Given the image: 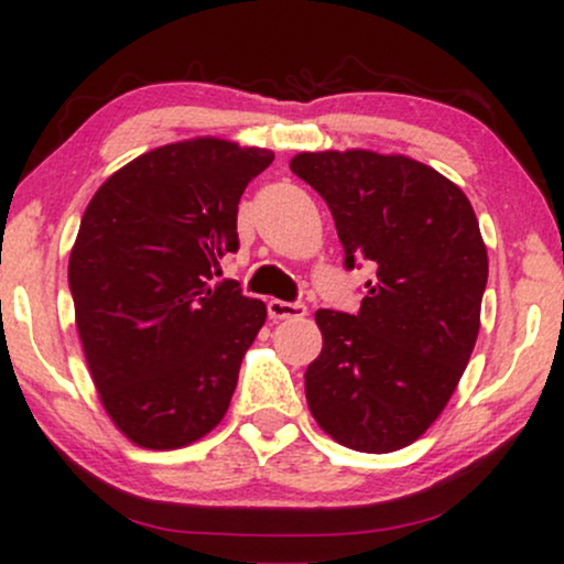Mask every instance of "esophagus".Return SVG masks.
Returning <instances> with one entry per match:
<instances>
[{
	"instance_id": "34e87169",
	"label": "esophagus",
	"mask_w": 564,
	"mask_h": 564,
	"mask_svg": "<svg viewBox=\"0 0 564 564\" xmlns=\"http://www.w3.org/2000/svg\"><path fill=\"white\" fill-rule=\"evenodd\" d=\"M270 319H302L306 306L302 302H281V299H270L268 302Z\"/></svg>"
}]
</instances>
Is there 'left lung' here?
<instances>
[{"label":"left lung","instance_id":"left-lung-1","mask_svg":"<svg viewBox=\"0 0 564 564\" xmlns=\"http://www.w3.org/2000/svg\"><path fill=\"white\" fill-rule=\"evenodd\" d=\"M291 172L333 212L345 268L369 260L358 314L319 310L306 404L329 438L389 454L444 412L479 335L487 247L469 198L404 154L302 152Z\"/></svg>","mask_w":564,"mask_h":564}]
</instances>
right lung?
Instances as JSON below:
<instances>
[{"mask_svg":"<svg viewBox=\"0 0 564 564\" xmlns=\"http://www.w3.org/2000/svg\"><path fill=\"white\" fill-rule=\"evenodd\" d=\"M273 156L216 137L175 141L112 172L85 208L69 254L74 322L131 444L191 446L227 415L268 310L212 281L239 247V198Z\"/></svg>","mask_w":564,"mask_h":564,"instance_id":"obj_1","label":"right lung"}]
</instances>
